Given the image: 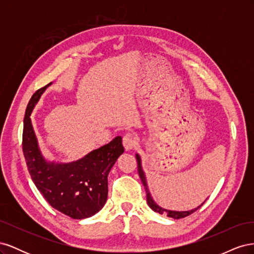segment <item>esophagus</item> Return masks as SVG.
<instances>
[{
    "instance_id": "1",
    "label": "esophagus",
    "mask_w": 254,
    "mask_h": 254,
    "mask_svg": "<svg viewBox=\"0 0 254 254\" xmlns=\"http://www.w3.org/2000/svg\"><path fill=\"white\" fill-rule=\"evenodd\" d=\"M134 145H135V141L131 134H127L123 137V146H124L126 151L131 150L134 147Z\"/></svg>"
}]
</instances>
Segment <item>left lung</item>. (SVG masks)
<instances>
[{"mask_svg": "<svg viewBox=\"0 0 254 254\" xmlns=\"http://www.w3.org/2000/svg\"><path fill=\"white\" fill-rule=\"evenodd\" d=\"M135 159H136V162H137V172H139V176L140 178L142 180V183L143 186L145 188V190H146V198H147V204L149 205L150 209L152 211H155L159 214H166L167 217H172L174 219H179V218H183V217H187L189 216V215H190L191 213H194L195 211H197L199 207H200L204 201L200 204L198 205L197 207H195V209H191V210H189V211H175V210H167V209H164V207L160 206L155 200H153V198L151 197V194L149 191V189H148V186H147V181H146V176H145V173L143 171V167H142V160H141V157L139 153H135Z\"/></svg>", "mask_w": 254, "mask_h": 254, "instance_id": "8db88e82", "label": "left lung"}]
</instances>
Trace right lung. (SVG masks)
<instances>
[{
	"label": "right lung",
	"instance_id": "add662e5",
	"mask_svg": "<svg viewBox=\"0 0 254 254\" xmlns=\"http://www.w3.org/2000/svg\"><path fill=\"white\" fill-rule=\"evenodd\" d=\"M48 86L38 90L27 105L23 128V153L36 188L54 209L74 219L93 216L108 197V175L124 152L122 136L72 162L45 158L33 127L32 114Z\"/></svg>",
	"mask_w": 254,
	"mask_h": 254
}]
</instances>
